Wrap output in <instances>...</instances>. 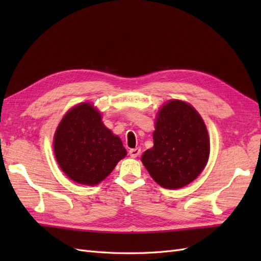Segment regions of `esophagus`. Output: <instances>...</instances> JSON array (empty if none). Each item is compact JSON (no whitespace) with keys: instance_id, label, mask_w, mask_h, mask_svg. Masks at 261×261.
<instances>
[{"instance_id":"esophagus-1","label":"esophagus","mask_w":261,"mask_h":261,"mask_svg":"<svg viewBox=\"0 0 261 261\" xmlns=\"http://www.w3.org/2000/svg\"><path fill=\"white\" fill-rule=\"evenodd\" d=\"M129 155L132 158H137L140 154V149L139 148H135V149H130L129 150Z\"/></svg>"}]
</instances>
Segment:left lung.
Instances as JSON below:
<instances>
[{
    "label": "left lung",
    "mask_w": 261,
    "mask_h": 261,
    "mask_svg": "<svg viewBox=\"0 0 261 261\" xmlns=\"http://www.w3.org/2000/svg\"><path fill=\"white\" fill-rule=\"evenodd\" d=\"M153 147L141 155L149 174L160 186H186L206 167L210 139L201 116L180 100H170L158 112Z\"/></svg>",
    "instance_id": "1"
}]
</instances>
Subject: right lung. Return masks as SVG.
<instances>
[{"label": "right lung", "mask_w": 261, "mask_h": 261, "mask_svg": "<svg viewBox=\"0 0 261 261\" xmlns=\"http://www.w3.org/2000/svg\"><path fill=\"white\" fill-rule=\"evenodd\" d=\"M54 154L62 171L76 183L97 185L126 155L120 137L107 128L90 103L65 114L54 134Z\"/></svg>", "instance_id": "add662e5"}]
</instances>
